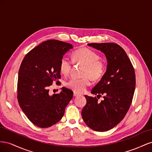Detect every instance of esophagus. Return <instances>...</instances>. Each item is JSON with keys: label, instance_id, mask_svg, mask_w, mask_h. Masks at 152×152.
Returning a JSON list of instances; mask_svg holds the SVG:
<instances>
[{"label": "esophagus", "instance_id": "34e87169", "mask_svg": "<svg viewBox=\"0 0 152 152\" xmlns=\"http://www.w3.org/2000/svg\"><path fill=\"white\" fill-rule=\"evenodd\" d=\"M73 95H74V96H75V97H77V96H78V95H80V94L76 93V92H74Z\"/></svg>", "mask_w": 152, "mask_h": 152}]
</instances>
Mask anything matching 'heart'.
I'll return each instance as SVG.
<instances>
[{"label":"heart","instance_id":"b5f03b06","mask_svg":"<svg viewBox=\"0 0 152 152\" xmlns=\"http://www.w3.org/2000/svg\"><path fill=\"white\" fill-rule=\"evenodd\" d=\"M71 60L63 57L60 61V71L64 75L70 73L72 62L84 64L80 78H72L67 82L69 88L77 93H83L91 84V79L94 81L101 80L105 75L107 69L106 60L100 57L97 52L88 48H81L74 51L71 55Z\"/></svg>","mask_w":152,"mask_h":152}]
</instances>
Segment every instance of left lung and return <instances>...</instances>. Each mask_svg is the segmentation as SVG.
<instances>
[{
    "mask_svg": "<svg viewBox=\"0 0 152 152\" xmlns=\"http://www.w3.org/2000/svg\"><path fill=\"white\" fill-rule=\"evenodd\" d=\"M101 50L107 60L105 75L91 91L97 98L85 95L86 104L81 116L87 126L94 131L105 132L122 121L131 105L136 88V75L131 60L118 45L113 42L90 43Z\"/></svg>",
    "mask_w": 152,
    "mask_h": 152,
    "instance_id": "left-lung-1",
    "label": "left lung"
}]
</instances>
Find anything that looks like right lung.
Here are the masks:
<instances>
[{
  "mask_svg": "<svg viewBox=\"0 0 152 152\" xmlns=\"http://www.w3.org/2000/svg\"><path fill=\"white\" fill-rule=\"evenodd\" d=\"M72 48L69 43L48 40L30 50L21 62L17 99L25 115L39 127H50L59 122L73 97L72 91L65 87L60 94L49 95L53 82L60 83V59Z\"/></svg>",
  "mask_w": 152,
  "mask_h": 152,
  "instance_id": "1",
  "label": "right lung"
}]
</instances>
